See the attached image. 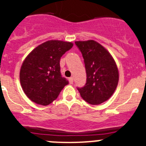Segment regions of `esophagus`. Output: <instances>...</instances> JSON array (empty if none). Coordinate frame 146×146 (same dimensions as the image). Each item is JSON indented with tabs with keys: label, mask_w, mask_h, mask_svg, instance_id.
<instances>
[{
	"label": "esophagus",
	"mask_w": 146,
	"mask_h": 146,
	"mask_svg": "<svg viewBox=\"0 0 146 146\" xmlns=\"http://www.w3.org/2000/svg\"><path fill=\"white\" fill-rule=\"evenodd\" d=\"M69 83L70 84H72L73 83V82H74V79H73V77H69Z\"/></svg>",
	"instance_id": "1"
}]
</instances>
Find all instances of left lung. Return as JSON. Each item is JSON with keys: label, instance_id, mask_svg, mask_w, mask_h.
<instances>
[{"label": "left lung", "instance_id": "left-lung-1", "mask_svg": "<svg viewBox=\"0 0 146 146\" xmlns=\"http://www.w3.org/2000/svg\"><path fill=\"white\" fill-rule=\"evenodd\" d=\"M84 58L86 83L77 88L80 96L90 104H99L110 98L118 82V70L106 49L94 40L75 42Z\"/></svg>", "mask_w": 146, "mask_h": 146}]
</instances>
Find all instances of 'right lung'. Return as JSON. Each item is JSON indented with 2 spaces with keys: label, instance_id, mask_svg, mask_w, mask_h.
Masks as SVG:
<instances>
[{
  "label": "right lung",
  "instance_id": "add662e5",
  "mask_svg": "<svg viewBox=\"0 0 146 146\" xmlns=\"http://www.w3.org/2000/svg\"><path fill=\"white\" fill-rule=\"evenodd\" d=\"M73 46L50 40L36 47L23 61L20 80L23 91L33 102L48 105L57 99L69 81L60 73V58Z\"/></svg>",
  "mask_w": 146,
  "mask_h": 146
}]
</instances>
